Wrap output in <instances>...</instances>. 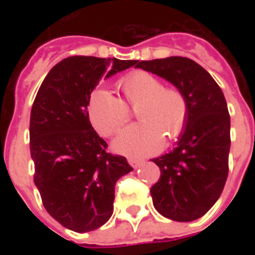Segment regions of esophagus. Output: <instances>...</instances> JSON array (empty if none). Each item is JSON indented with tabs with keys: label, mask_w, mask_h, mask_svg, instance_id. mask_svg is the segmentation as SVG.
I'll use <instances>...</instances> for the list:
<instances>
[{
	"label": "esophagus",
	"mask_w": 255,
	"mask_h": 255,
	"mask_svg": "<svg viewBox=\"0 0 255 255\" xmlns=\"http://www.w3.org/2000/svg\"><path fill=\"white\" fill-rule=\"evenodd\" d=\"M128 162H129V165L132 166V168H139V166L142 165L143 161L139 160V158H128Z\"/></svg>",
	"instance_id": "esophagus-1"
}]
</instances>
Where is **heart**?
<instances>
[{
  "label": "heart",
  "mask_w": 255,
  "mask_h": 255,
  "mask_svg": "<svg viewBox=\"0 0 255 255\" xmlns=\"http://www.w3.org/2000/svg\"><path fill=\"white\" fill-rule=\"evenodd\" d=\"M123 98L105 90L90 95L87 115L102 136H112L128 122L129 109L135 111L138 124L117 135L113 147L123 154L142 155L158 151L166 139H176L187 123L188 102L176 86H162L160 79L144 71H135L117 80Z\"/></svg>",
  "instance_id": "1"
}]
</instances>
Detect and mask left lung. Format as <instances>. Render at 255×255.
I'll return each mask as SVG.
<instances>
[{
	"mask_svg": "<svg viewBox=\"0 0 255 255\" xmlns=\"http://www.w3.org/2000/svg\"><path fill=\"white\" fill-rule=\"evenodd\" d=\"M133 65L175 84L188 102L187 123L177 146L151 160L161 172L150 188L153 205L175 221L199 219L219 199L228 176L231 120L224 94L208 71L187 57Z\"/></svg>",
	"mask_w": 255,
	"mask_h": 255,
	"instance_id": "1",
	"label": "left lung"
}]
</instances>
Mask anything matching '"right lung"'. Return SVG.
<instances>
[{
	"label": "right lung",
	"instance_id": "right-lung-1",
	"mask_svg": "<svg viewBox=\"0 0 255 255\" xmlns=\"http://www.w3.org/2000/svg\"><path fill=\"white\" fill-rule=\"evenodd\" d=\"M133 60L75 56L50 69L30 119L34 183L47 213L60 224L89 232L113 213L115 186L132 171L126 157L108 153L91 127L87 102L101 79L132 67Z\"/></svg>",
	"mask_w": 255,
	"mask_h": 255
}]
</instances>
